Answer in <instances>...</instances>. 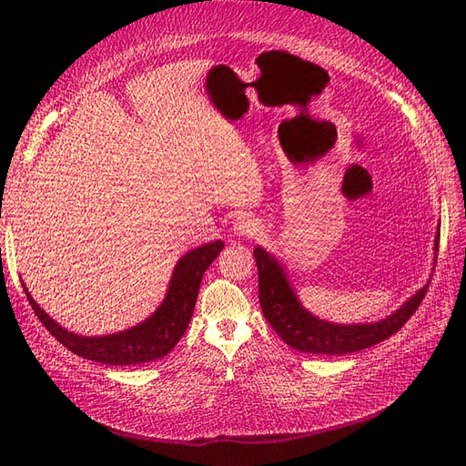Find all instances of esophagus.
<instances>
[{"instance_id":"obj_1","label":"esophagus","mask_w":466,"mask_h":466,"mask_svg":"<svg viewBox=\"0 0 466 466\" xmlns=\"http://www.w3.org/2000/svg\"><path fill=\"white\" fill-rule=\"evenodd\" d=\"M233 231H235L238 237L252 238V237H257V235L260 233V225H258V221H255L252 218H241V219L235 221Z\"/></svg>"}]
</instances>
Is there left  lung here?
Returning <instances> with one entry per match:
<instances>
[{
  "label": "left lung",
  "instance_id": "obj_1",
  "mask_svg": "<svg viewBox=\"0 0 466 466\" xmlns=\"http://www.w3.org/2000/svg\"><path fill=\"white\" fill-rule=\"evenodd\" d=\"M435 247L440 248V235ZM255 260L258 268V301L266 320L288 346L307 354L342 356L387 340L416 313L430 288V284L421 288L385 320L373 324H334L307 313L289 288L281 266L264 248H255Z\"/></svg>",
  "mask_w": 466,
  "mask_h": 466
}]
</instances>
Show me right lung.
Listing matches in <instances>:
<instances>
[{"label": "right lung", "instance_id": "right-lung-1", "mask_svg": "<svg viewBox=\"0 0 466 466\" xmlns=\"http://www.w3.org/2000/svg\"><path fill=\"white\" fill-rule=\"evenodd\" d=\"M221 248L223 241H214L187 252L175 268L167 298L157 311L137 327L118 334L89 338L67 332L42 311L31 298L29 289H25V295L46 330L74 354L106 365L146 363L167 356L185 334L194 313L202 276L209 264L216 260Z\"/></svg>", "mask_w": 466, "mask_h": 466}]
</instances>
